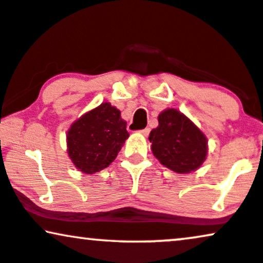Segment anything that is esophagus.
<instances>
[{
    "label": "esophagus",
    "instance_id": "obj_1",
    "mask_svg": "<svg viewBox=\"0 0 263 263\" xmlns=\"http://www.w3.org/2000/svg\"><path fill=\"white\" fill-rule=\"evenodd\" d=\"M141 134L143 135V136H148L149 135V132H151V128L149 127H147V128H143V129H141Z\"/></svg>",
    "mask_w": 263,
    "mask_h": 263
}]
</instances>
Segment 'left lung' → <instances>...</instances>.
Listing matches in <instances>:
<instances>
[{
	"label": "left lung",
	"instance_id": "1",
	"mask_svg": "<svg viewBox=\"0 0 263 263\" xmlns=\"http://www.w3.org/2000/svg\"><path fill=\"white\" fill-rule=\"evenodd\" d=\"M149 141L155 158L177 174L197 170L206 159L208 139L204 134L176 109H167L158 118Z\"/></svg>",
	"mask_w": 263,
	"mask_h": 263
}]
</instances>
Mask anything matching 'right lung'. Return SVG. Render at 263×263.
Segmentation results:
<instances>
[{
  "mask_svg": "<svg viewBox=\"0 0 263 263\" xmlns=\"http://www.w3.org/2000/svg\"><path fill=\"white\" fill-rule=\"evenodd\" d=\"M128 136L120 110L102 103L71 125L66 136L68 154L80 171L96 174L115 160Z\"/></svg>",
  "mask_w": 263,
  "mask_h": 263,
  "instance_id": "obj_1",
  "label": "right lung"
}]
</instances>
